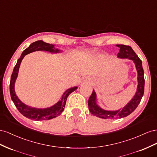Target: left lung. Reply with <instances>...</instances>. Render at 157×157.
Segmentation results:
<instances>
[{"label": "left lung", "instance_id": "1", "mask_svg": "<svg viewBox=\"0 0 157 157\" xmlns=\"http://www.w3.org/2000/svg\"><path fill=\"white\" fill-rule=\"evenodd\" d=\"M116 47L120 48V52L117 57L119 59H127L132 60L135 64L137 71V87L135 95L128 103L122 108L116 110H106L102 109L97 103V95L95 91L93 90V93L88 101L89 110L90 113L97 117L101 118H122L126 117L136 110L138 105L140 103L142 97L144 93L145 79L144 71L142 67V62L140 58L133 51L132 48L124 44H116Z\"/></svg>", "mask_w": 157, "mask_h": 157}]
</instances>
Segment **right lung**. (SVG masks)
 I'll list each match as a JSON object with an SVG mask.
<instances>
[{
	"label": "right lung",
	"mask_w": 157,
	"mask_h": 157,
	"mask_svg": "<svg viewBox=\"0 0 157 157\" xmlns=\"http://www.w3.org/2000/svg\"><path fill=\"white\" fill-rule=\"evenodd\" d=\"M39 51H47L51 53H60L62 52V51L60 50V49L56 48L54 44L47 43L43 41L42 40L31 43L28 48H25L23 51V52L21 53L20 58L17 60V63L14 70H13L10 83V92L11 98L17 109L19 110V112L22 115L25 116L26 118L36 121L51 120L59 116L64 109L67 98H68L70 93L75 91L78 89L77 86L68 89L63 93L60 99L56 104L50 107H47V108H35V107H31L30 106L24 104L23 102H21L20 100V98L16 95L14 89L16 80L17 79V75H18L21 62L26 55L31 52Z\"/></svg>",
	"instance_id": "1"
}]
</instances>
